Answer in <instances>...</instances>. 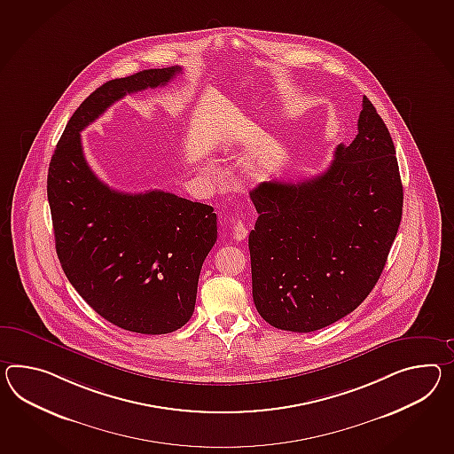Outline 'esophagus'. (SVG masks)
Returning a JSON list of instances; mask_svg holds the SVG:
<instances>
[{
  "instance_id": "34e87169",
  "label": "esophagus",
  "mask_w": 454,
  "mask_h": 454,
  "mask_svg": "<svg viewBox=\"0 0 454 454\" xmlns=\"http://www.w3.org/2000/svg\"><path fill=\"white\" fill-rule=\"evenodd\" d=\"M231 230L236 241H244V239L247 238V230H246L243 222H234V220H232Z\"/></svg>"
}]
</instances>
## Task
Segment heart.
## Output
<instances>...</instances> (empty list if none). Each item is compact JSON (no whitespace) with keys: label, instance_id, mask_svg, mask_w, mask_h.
Listing matches in <instances>:
<instances>
[{"label":"heart","instance_id":"obj_1","mask_svg":"<svg viewBox=\"0 0 454 454\" xmlns=\"http://www.w3.org/2000/svg\"><path fill=\"white\" fill-rule=\"evenodd\" d=\"M236 143H238V139H236L234 136H226V137L223 139L220 147H222L223 153H231L232 149L236 147ZM207 170H208V174H215V172H216V166H215V164H208ZM261 174H262L261 170H255V176H261Z\"/></svg>","mask_w":454,"mask_h":454}]
</instances>
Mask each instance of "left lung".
Masks as SVG:
<instances>
[{"instance_id":"left-lung-1","label":"left lung","mask_w":454,"mask_h":454,"mask_svg":"<svg viewBox=\"0 0 454 454\" xmlns=\"http://www.w3.org/2000/svg\"><path fill=\"white\" fill-rule=\"evenodd\" d=\"M253 299L286 332H317L357 309L379 280L402 220L403 187L386 122L363 98L357 134L323 174L251 192Z\"/></svg>"}]
</instances>
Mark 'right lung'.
I'll list each match as a JSON object with an SVG mask.
<instances>
[{"label":"right lung","instance_id":"obj_1","mask_svg":"<svg viewBox=\"0 0 454 454\" xmlns=\"http://www.w3.org/2000/svg\"><path fill=\"white\" fill-rule=\"evenodd\" d=\"M180 72L151 68L103 83L67 122L47 174L67 278L105 320L143 334L176 332L193 315L200 270L216 243V213L162 190H113L87 164L80 131L128 93L164 87Z\"/></svg>","mask_w":454,"mask_h":454}]
</instances>
